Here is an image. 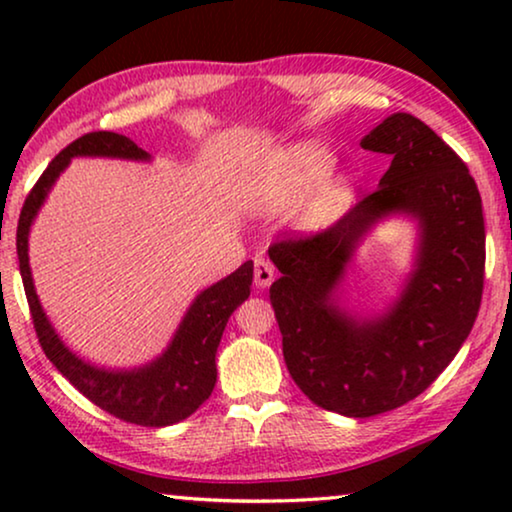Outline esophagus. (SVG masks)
Wrapping results in <instances>:
<instances>
[{
	"mask_svg": "<svg viewBox=\"0 0 512 512\" xmlns=\"http://www.w3.org/2000/svg\"><path fill=\"white\" fill-rule=\"evenodd\" d=\"M272 279H275V268H272V263L265 261V258H256L254 284L258 286V289H265V286L272 284Z\"/></svg>",
	"mask_w": 512,
	"mask_h": 512,
	"instance_id": "obj_1",
	"label": "esophagus"
}]
</instances>
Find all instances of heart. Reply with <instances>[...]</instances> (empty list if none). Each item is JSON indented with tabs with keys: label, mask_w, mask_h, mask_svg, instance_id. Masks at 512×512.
I'll use <instances>...</instances> for the list:
<instances>
[{
	"label": "heart",
	"mask_w": 512,
	"mask_h": 512,
	"mask_svg": "<svg viewBox=\"0 0 512 512\" xmlns=\"http://www.w3.org/2000/svg\"><path fill=\"white\" fill-rule=\"evenodd\" d=\"M335 167V153L321 142H300L277 151L254 181V200L263 209L303 205V221L317 228L328 221L338 200V184L326 181Z\"/></svg>",
	"instance_id": "1"
}]
</instances>
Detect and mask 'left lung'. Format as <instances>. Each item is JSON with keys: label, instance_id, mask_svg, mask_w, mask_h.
<instances>
[{"label": "left lung", "instance_id": "8db88e82", "mask_svg": "<svg viewBox=\"0 0 512 512\" xmlns=\"http://www.w3.org/2000/svg\"><path fill=\"white\" fill-rule=\"evenodd\" d=\"M361 146L391 156L377 191L324 233L270 247L286 368L314 405L345 417L382 415L422 394L471 333L485 279L482 200L464 160L403 111ZM391 215L418 223L413 270L382 313L363 318L341 305L346 265Z\"/></svg>", "mask_w": 512, "mask_h": 512}]
</instances>
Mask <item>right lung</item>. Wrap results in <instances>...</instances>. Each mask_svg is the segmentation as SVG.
Wrapping results in <instances>:
<instances>
[{"label":"right lung","mask_w":512,"mask_h":512,"mask_svg":"<svg viewBox=\"0 0 512 512\" xmlns=\"http://www.w3.org/2000/svg\"><path fill=\"white\" fill-rule=\"evenodd\" d=\"M72 158H118L149 163L151 156L118 132H88L62 149L27 195L18 219L16 249L25 296L37 328L41 349L83 396L123 422L139 426H170L191 417L212 396L216 384V349L237 307L249 298L254 263H242L221 282L200 291L188 307L170 345L156 359L137 368L95 366L74 354L55 331L39 303L30 270V230L41 205Z\"/></svg>","instance_id":"add662e5"}]
</instances>
